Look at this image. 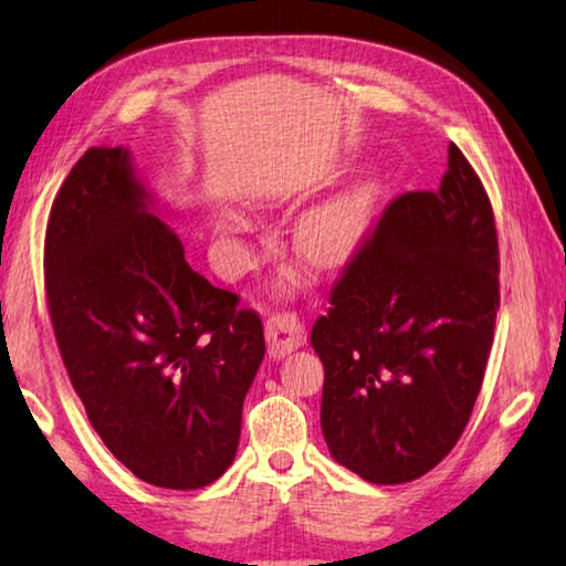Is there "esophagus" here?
I'll return each mask as SVG.
<instances>
[{
  "mask_svg": "<svg viewBox=\"0 0 566 566\" xmlns=\"http://www.w3.org/2000/svg\"><path fill=\"white\" fill-rule=\"evenodd\" d=\"M304 325L297 315H290V312H280V315H272L266 319V345H269V357L274 360H282L294 349L304 345Z\"/></svg>",
  "mask_w": 566,
  "mask_h": 566,
  "instance_id": "1",
  "label": "esophagus"
}]
</instances>
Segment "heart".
Returning a JSON list of instances; mask_svg holds the SVG:
<instances>
[{
    "label": "heart",
    "instance_id": "1",
    "mask_svg": "<svg viewBox=\"0 0 566 566\" xmlns=\"http://www.w3.org/2000/svg\"><path fill=\"white\" fill-rule=\"evenodd\" d=\"M370 217V199L363 191H347L335 196L317 209L304 213L294 227V249L297 254L317 269L343 266L355 249L360 247ZM229 231H237L239 223L229 221Z\"/></svg>",
    "mask_w": 566,
    "mask_h": 566
}]
</instances>
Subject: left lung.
<instances>
[{"mask_svg": "<svg viewBox=\"0 0 566 566\" xmlns=\"http://www.w3.org/2000/svg\"><path fill=\"white\" fill-rule=\"evenodd\" d=\"M329 304L312 347L332 459L382 486L420 479L469 423L499 312L491 203L459 146L438 191L390 203Z\"/></svg>", "mask_w": 566, "mask_h": 566, "instance_id": "left-lung-1", "label": "left lung"}]
</instances>
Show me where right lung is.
I'll use <instances>...</instances> for the list:
<instances>
[{
  "instance_id": "1",
  "label": "right lung",
  "mask_w": 566,
  "mask_h": 566,
  "mask_svg": "<svg viewBox=\"0 0 566 566\" xmlns=\"http://www.w3.org/2000/svg\"><path fill=\"white\" fill-rule=\"evenodd\" d=\"M44 284L62 363L115 459L201 489L237 459L262 319L186 262L125 146L90 148L50 211Z\"/></svg>"
}]
</instances>
